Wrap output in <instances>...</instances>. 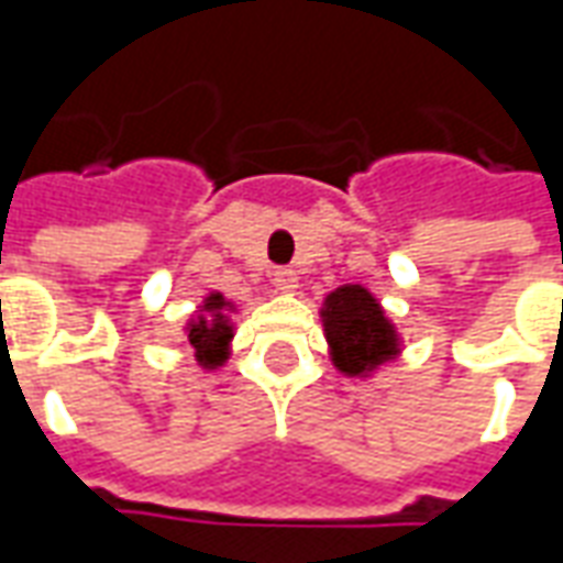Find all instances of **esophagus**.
Here are the masks:
<instances>
[{"label": "esophagus", "mask_w": 563, "mask_h": 563, "mask_svg": "<svg viewBox=\"0 0 563 563\" xmlns=\"http://www.w3.org/2000/svg\"><path fill=\"white\" fill-rule=\"evenodd\" d=\"M274 286L280 289V292L292 295L298 289V274L292 268H277L274 271Z\"/></svg>", "instance_id": "obj_1"}]
</instances>
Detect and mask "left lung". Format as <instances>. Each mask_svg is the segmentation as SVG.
Returning <instances> with one entry per match:
<instances>
[{
    "label": "left lung",
    "mask_w": 563,
    "mask_h": 563,
    "mask_svg": "<svg viewBox=\"0 0 563 563\" xmlns=\"http://www.w3.org/2000/svg\"><path fill=\"white\" fill-rule=\"evenodd\" d=\"M331 365L353 379L377 377L401 358L404 338L379 298L362 283H343L322 298L319 307Z\"/></svg>",
    "instance_id": "1"
}]
</instances>
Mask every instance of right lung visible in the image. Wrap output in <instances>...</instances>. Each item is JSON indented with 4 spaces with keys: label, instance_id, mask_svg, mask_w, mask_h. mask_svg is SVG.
<instances>
[{
    "label": "right lung",
    "instance_id": "right-lung-1",
    "mask_svg": "<svg viewBox=\"0 0 563 563\" xmlns=\"http://www.w3.org/2000/svg\"><path fill=\"white\" fill-rule=\"evenodd\" d=\"M234 313H238V305L232 298H225V295L213 289V292L201 298V305L184 322L180 350L201 371L213 374L229 362L234 341Z\"/></svg>",
    "mask_w": 563,
    "mask_h": 563
}]
</instances>
